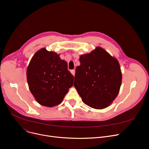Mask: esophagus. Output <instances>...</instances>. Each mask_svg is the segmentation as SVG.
I'll return each mask as SVG.
<instances>
[{
    "label": "esophagus",
    "mask_w": 149,
    "mask_h": 149,
    "mask_svg": "<svg viewBox=\"0 0 149 149\" xmlns=\"http://www.w3.org/2000/svg\"><path fill=\"white\" fill-rule=\"evenodd\" d=\"M70 72H71V74L74 76L75 75V70L74 69H72V70H70Z\"/></svg>",
    "instance_id": "esophagus-1"
}]
</instances>
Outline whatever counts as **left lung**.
Here are the masks:
<instances>
[{
  "label": "left lung",
  "instance_id": "left-lung-1",
  "mask_svg": "<svg viewBox=\"0 0 149 149\" xmlns=\"http://www.w3.org/2000/svg\"><path fill=\"white\" fill-rule=\"evenodd\" d=\"M79 60L74 85L82 101L97 109L108 107L121 87L122 74L118 60L100 47L81 56Z\"/></svg>",
  "mask_w": 149,
  "mask_h": 149
}]
</instances>
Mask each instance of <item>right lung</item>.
<instances>
[{"label":"right lung","instance_id":"right-lung-1","mask_svg":"<svg viewBox=\"0 0 149 149\" xmlns=\"http://www.w3.org/2000/svg\"><path fill=\"white\" fill-rule=\"evenodd\" d=\"M26 74L31 92L39 104L46 107L61 103L73 86L74 76L68 69L67 62L45 48L34 55Z\"/></svg>","mask_w":149,"mask_h":149}]
</instances>
